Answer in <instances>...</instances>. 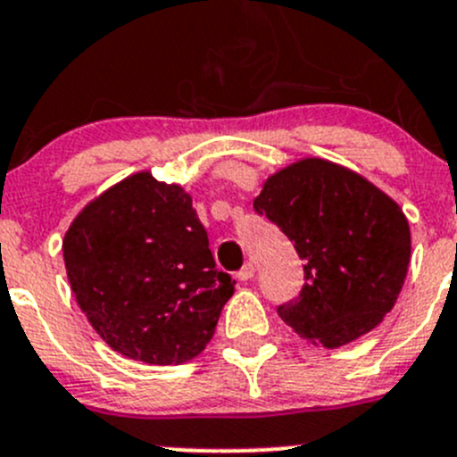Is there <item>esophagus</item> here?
Returning a JSON list of instances; mask_svg holds the SVG:
<instances>
[{
	"mask_svg": "<svg viewBox=\"0 0 457 457\" xmlns=\"http://www.w3.org/2000/svg\"><path fill=\"white\" fill-rule=\"evenodd\" d=\"M252 277H254V265H252V263H245V265H243V268L237 272L238 281H250Z\"/></svg>",
	"mask_w": 457,
	"mask_h": 457,
	"instance_id": "34e87169",
	"label": "esophagus"
}]
</instances>
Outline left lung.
Instances as JSON below:
<instances>
[{"label":"left lung","instance_id":"left-lung-1","mask_svg":"<svg viewBox=\"0 0 457 457\" xmlns=\"http://www.w3.org/2000/svg\"><path fill=\"white\" fill-rule=\"evenodd\" d=\"M254 210L303 261L299 299L278 308L296 335L339 348L391 312L409 272L411 228L378 185L326 158H301L263 180Z\"/></svg>","mask_w":457,"mask_h":457}]
</instances>
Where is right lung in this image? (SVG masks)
<instances>
[{
  "instance_id": "1",
  "label": "right lung",
  "mask_w": 457,
  "mask_h": 457,
  "mask_svg": "<svg viewBox=\"0 0 457 457\" xmlns=\"http://www.w3.org/2000/svg\"><path fill=\"white\" fill-rule=\"evenodd\" d=\"M79 310L106 346L154 366L205 351L234 295L192 196L136 171L88 201L62 241Z\"/></svg>"
}]
</instances>
